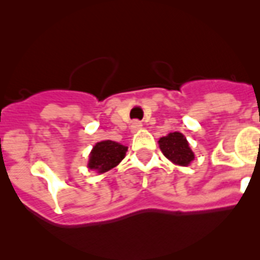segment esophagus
Listing matches in <instances>:
<instances>
[{"mask_svg": "<svg viewBox=\"0 0 260 260\" xmlns=\"http://www.w3.org/2000/svg\"><path fill=\"white\" fill-rule=\"evenodd\" d=\"M130 128H132V132H133V133L138 132L139 128H142V123L139 122V121H133L132 125H130Z\"/></svg>", "mask_w": 260, "mask_h": 260, "instance_id": "34e87169", "label": "esophagus"}]
</instances>
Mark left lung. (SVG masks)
Listing matches in <instances>:
<instances>
[{"label":"left lung","mask_w":260,"mask_h":260,"mask_svg":"<svg viewBox=\"0 0 260 260\" xmlns=\"http://www.w3.org/2000/svg\"><path fill=\"white\" fill-rule=\"evenodd\" d=\"M158 144L165 157L169 158L174 164L186 167L194 160V153L190 150L186 138L181 133L174 132L168 134L167 137L160 138Z\"/></svg>","instance_id":"obj_1"}]
</instances>
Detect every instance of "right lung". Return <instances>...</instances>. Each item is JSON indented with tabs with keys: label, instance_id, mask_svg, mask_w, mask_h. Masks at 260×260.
<instances>
[{
	"label": "right lung",
	"instance_id": "right-lung-1",
	"mask_svg": "<svg viewBox=\"0 0 260 260\" xmlns=\"http://www.w3.org/2000/svg\"><path fill=\"white\" fill-rule=\"evenodd\" d=\"M127 147L118 142H99L89 155L88 168L96 169L99 173H104L116 167L126 155Z\"/></svg>",
	"mask_w": 260,
	"mask_h": 260
}]
</instances>
